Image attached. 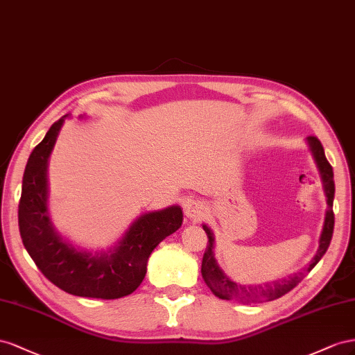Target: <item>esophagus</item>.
Returning a JSON list of instances; mask_svg holds the SVG:
<instances>
[{"label": "esophagus", "mask_w": 355, "mask_h": 355, "mask_svg": "<svg viewBox=\"0 0 355 355\" xmlns=\"http://www.w3.org/2000/svg\"><path fill=\"white\" fill-rule=\"evenodd\" d=\"M205 205L204 202H200L198 199H191L186 204V216L191 220H199L205 216Z\"/></svg>", "instance_id": "obj_1"}]
</instances>
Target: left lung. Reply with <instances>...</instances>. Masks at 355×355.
I'll return each mask as SVG.
<instances>
[{"label": "left lung", "mask_w": 355, "mask_h": 355, "mask_svg": "<svg viewBox=\"0 0 355 355\" xmlns=\"http://www.w3.org/2000/svg\"><path fill=\"white\" fill-rule=\"evenodd\" d=\"M308 144L311 147V151L313 155V159L317 162V166L320 169L321 180L324 184V191H326L327 196V211H326V218H324V226L320 236V247L317 250V254L313 256L311 263L306 268V272H309L317 263L321 260V257L326 254V251L330 245V241L333 236V227H335V214H333V199H335V181H333V168L329 164V160L324 155V148L320 143L317 137H308ZM205 230L208 236V245L205 250L204 259H202V278L207 282L209 290L214 293V295L220 299L225 300H239L242 303H259V302H266L278 299L281 296L287 295L290 290L295 288L299 282L305 277V272H299L291 275L288 278L273 281L272 284H266L265 287L261 286H241L236 282L232 281L227 275H225L217 261L214 259V234H212L208 226H202Z\"/></svg>", "instance_id": "obj_1"}]
</instances>
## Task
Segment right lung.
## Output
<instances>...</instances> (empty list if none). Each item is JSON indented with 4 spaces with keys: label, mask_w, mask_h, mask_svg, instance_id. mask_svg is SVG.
<instances>
[{
    "label": "right lung",
    "mask_w": 355,
    "mask_h": 355,
    "mask_svg": "<svg viewBox=\"0 0 355 355\" xmlns=\"http://www.w3.org/2000/svg\"><path fill=\"white\" fill-rule=\"evenodd\" d=\"M64 119L50 126L28 159L19 202L20 236L37 268L60 290L107 300L128 296L143 282L151 251L180 229L183 211L172 205L143 214L110 251L89 252L64 241L47 214V160Z\"/></svg>",
    "instance_id": "1"
}]
</instances>
